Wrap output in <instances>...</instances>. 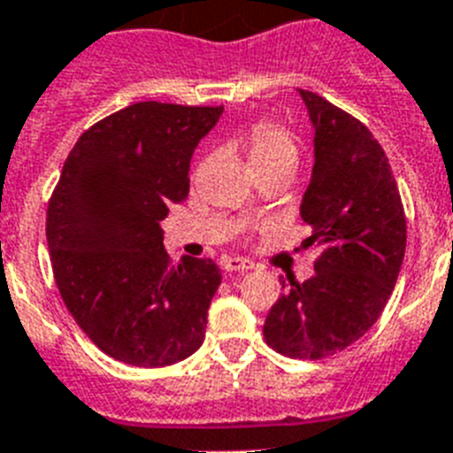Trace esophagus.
Instances as JSON below:
<instances>
[{
    "label": "esophagus",
    "instance_id": "1",
    "mask_svg": "<svg viewBox=\"0 0 453 453\" xmlns=\"http://www.w3.org/2000/svg\"><path fill=\"white\" fill-rule=\"evenodd\" d=\"M223 270L226 272H249L253 270V263L246 258H227L223 263Z\"/></svg>",
    "mask_w": 453,
    "mask_h": 453
}]
</instances>
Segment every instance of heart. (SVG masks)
<instances>
[{
	"label": "heart",
	"mask_w": 453,
	"mask_h": 453,
	"mask_svg": "<svg viewBox=\"0 0 453 453\" xmlns=\"http://www.w3.org/2000/svg\"><path fill=\"white\" fill-rule=\"evenodd\" d=\"M246 157L251 167L265 174L272 169L290 167L297 165V143L286 127L277 123H256L244 139Z\"/></svg>",
	"instance_id": "heart-1"
}]
</instances>
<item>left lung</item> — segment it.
I'll use <instances>...</instances> for the list:
<instances>
[{
	"instance_id": "obj_1",
	"label": "left lung",
	"mask_w": 453,
	"mask_h": 453,
	"mask_svg": "<svg viewBox=\"0 0 453 453\" xmlns=\"http://www.w3.org/2000/svg\"><path fill=\"white\" fill-rule=\"evenodd\" d=\"M314 125V172L300 204L311 227L307 244L323 246L316 274L286 281L263 334L277 354L316 360L333 356L372 328L398 281L407 220L398 183L380 142L365 125L321 95L300 90Z\"/></svg>"
}]
</instances>
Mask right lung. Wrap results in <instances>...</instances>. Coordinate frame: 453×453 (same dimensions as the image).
Here are the masks:
<instances>
[{
  "instance_id": "obj_1",
  "label": "right lung",
  "mask_w": 453,
  "mask_h": 453,
  "mask_svg": "<svg viewBox=\"0 0 453 453\" xmlns=\"http://www.w3.org/2000/svg\"><path fill=\"white\" fill-rule=\"evenodd\" d=\"M223 106L137 102L88 127L46 211L53 277L69 314L106 356L163 367L200 349L220 270L172 263L160 220L188 197L195 146Z\"/></svg>"
}]
</instances>
